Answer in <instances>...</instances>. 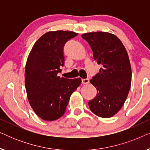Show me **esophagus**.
<instances>
[{"mask_svg":"<svg viewBox=\"0 0 150 150\" xmlns=\"http://www.w3.org/2000/svg\"><path fill=\"white\" fill-rule=\"evenodd\" d=\"M89 83V80L88 79H82V83L83 85H86V84H88Z\"/></svg>","mask_w":150,"mask_h":150,"instance_id":"34e87169","label":"esophagus"}]
</instances>
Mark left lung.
Segmentation results:
<instances>
[{
  "mask_svg": "<svg viewBox=\"0 0 150 150\" xmlns=\"http://www.w3.org/2000/svg\"><path fill=\"white\" fill-rule=\"evenodd\" d=\"M82 38L91 46L94 60L102 65L90 80L97 95L89 102V107L96 115L110 117L124 105L130 89L132 71L128 53L120 39L109 33H87Z\"/></svg>",
  "mask_w": 150,
  "mask_h": 150,
  "instance_id": "obj_1",
  "label": "left lung"
}]
</instances>
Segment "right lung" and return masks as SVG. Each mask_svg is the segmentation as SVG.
Here are the masks:
<instances>
[{
	"instance_id": "1",
	"label": "right lung",
	"mask_w": 150,
	"mask_h": 150,
	"mask_svg": "<svg viewBox=\"0 0 150 150\" xmlns=\"http://www.w3.org/2000/svg\"><path fill=\"white\" fill-rule=\"evenodd\" d=\"M78 35L72 31H50L33 46L25 68V87L28 102L39 117L54 121L65 113L71 93L81 79L58 76L64 65L63 47Z\"/></svg>"
}]
</instances>
